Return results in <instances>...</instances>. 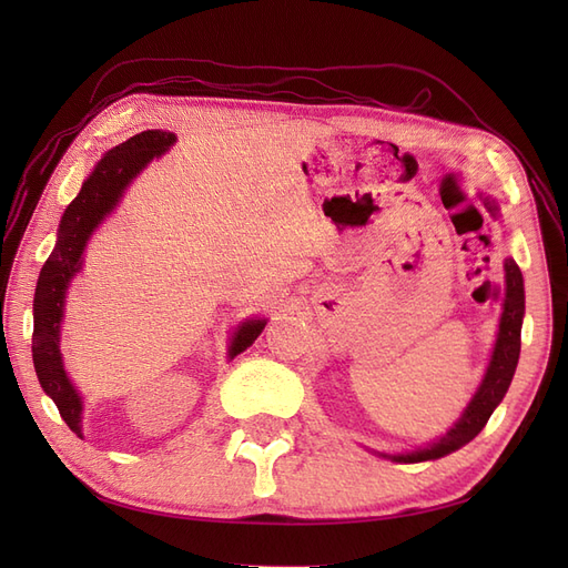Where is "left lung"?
Masks as SVG:
<instances>
[{"instance_id": "obj_1", "label": "left lung", "mask_w": 568, "mask_h": 568, "mask_svg": "<svg viewBox=\"0 0 568 568\" xmlns=\"http://www.w3.org/2000/svg\"><path fill=\"white\" fill-rule=\"evenodd\" d=\"M486 209L495 215L497 205L495 201L486 199ZM505 282H507V296H505V311L500 320V332H497L495 351L490 357L488 372L484 376V384L476 390L474 400L469 407L464 409L459 422L445 434L438 443L428 445V448L407 453V455H395V462H424V459H438L448 455L464 443H469L480 434L493 415V409L500 405L505 393L511 384L514 369L519 363V351H521V322H524V277L521 270L514 261L505 263Z\"/></svg>"}]
</instances>
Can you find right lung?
Segmentation results:
<instances>
[{
	"label": "right lung",
	"mask_w": 568,
	"mask_h": 568,
	"mask_svg": "<svg viewBox=\"0 0 568 568\" xmlns=\"http://www.w3.org/2000/svg\"><path fill=\"white\" fill-rule=\"evenodd\" d=\"M175 142V134L163 130H146L130 136L128 142L111 149L104 159L94 168V173L84 180L80 194L68 203L61 217L57 246L47 257L40 272L36 303H32V315H36V329H32V363H36L38 379L57 403L59 415L68 424L73 434L82 436L80 415L82 403L75 393L71 379L65 376L61 353H59V326L63 317V296L65 286L80 270V255L88 244L90 234L104 220L118 199L123 196V189L132 182V178L151 161ZM265 329L263 320H251L236 332L230 355L244 353L251 343Z\"/></svg>",
	"instance_id": "obj_1"
}]
</instances>
